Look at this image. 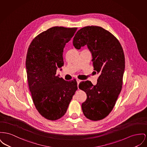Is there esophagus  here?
<instances>
[{"label": "esophagus", "mask_w": 147, "mask_h": 147, "mask_svg": "<svg viewBox=\"0 0 147 147\" xmlns=\"http://www.w3.org/2000/svg\"><path fill=\"white\" fill-rule=\"evenodd\" d=\"M77 84H78V85H79V83L81 82V80H79V79H77Z\"/></svg>", "instance_id": "34e87169"}]
</instances>
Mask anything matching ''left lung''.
I'll return each mask as SVG.
<instances>
[{
	"mask_svg": "<svg viewBox=\"0 0 147 147\" xmlns=\"http://www.w3.org/2000/svg\"><path fill=\"white\" fill-rule=\"evenodd\" d=\"M73 44L77 49L87 45L92 55L94 70L100 74L95 86L89 80L79 83V88L87 96L82 104L83 112L90 120L103 119L112 111L121 90L125 69L123 48L112 33L93 26L79 30Z\"/></svg>",
	"mask_w": 147,
	"mask_h": 147,
	"instance_id": "1",
	"label": "left lung"
}]
</instances>
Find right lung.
<instances>
[{
	"label": "right lung",
	"instance_id": "add662e5",
	"mask_svg": "<svg viewBox=\"0 0 147 147\" xmlns=\"http://www.w3.org/2000/svg\"><path fill=\"white\" fill-rule=\"evenodd\" d=\"M77 30L52 27L37 35L28 49L26 65L29 90L36 109L49 120H57L65 114L78 89L75 79L67 81L56 76L57 69L64 65V48Z\"/></svg>",
	"mask_w": 147,
	"mask_h": 147
}]
</instances>
